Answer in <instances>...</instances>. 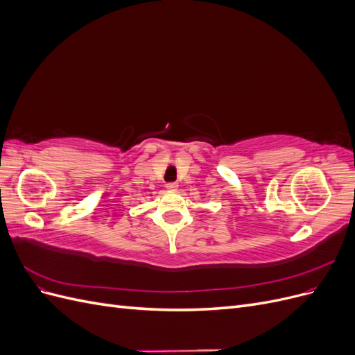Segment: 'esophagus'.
Listing matches in <instances>:
<instances>
[{
    "instance_id": "1",
    "label": "esophagus",
    "mask_w": 355,
    "mask_h": 355,
    "mask_svg": "<svg viewBox=\"0 0 355 355\" xmlns=\"http://www.w3.org/2000/svg\"><path fill=\"white\" fill-rule=\"evenodd\" d=\"M166 188L168 191H176L178 189V184H176V182H168V184H166Z\"/></svg>"
}]
</instances>
